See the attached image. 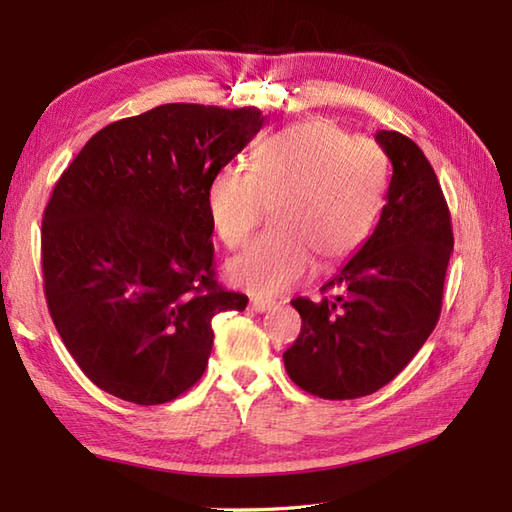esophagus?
I'll return each instance as SVG.
<instances>
[{
	"label": "esophagus",
	"instance_id": "1",
	"mask_svg": "<svg viewBox=\"0 0 512 512\" xmlns=\"http://www.w3.org/2000/svg\"><path fill=\"white\" fill-rule=\"evenodd\" d=\"M250 308H253L255 312H270L275 308V303L264 301V299H253V301H250Z\"/></svg>",
	"mask_w": 512,
	"mask_h": 512
}]
</instances>
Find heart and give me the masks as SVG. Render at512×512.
<instances>
[{
    "label": "heart",
    "instance_id": "heart-1",
    "mask_svg": "<svg viewBox=\"0 0 512 512\" xmlns=\"http://www.w3.org/2000/svg\"><path fill=\"white\" fill-rule=\"evenodd\" d=\"M387 191V160L374 140L310 118L273 134L248 169L226 165L206 187V213L226 248L244 246L273 206L277 228L228 264L233 284L275 297L306 277L314 259L336 266L372 235Z\"/></svg>",
    "mask_w": 512,
    "mask_h": 512
}]
</instances>
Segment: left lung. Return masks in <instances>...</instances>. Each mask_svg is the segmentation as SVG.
Instances as JSON below:
<instances>
[{"label": "left lung", "instance_id": "obj_1", "mask_svg": "<svg viewBox=\"0 0 512 512\" xmlns=\"http://www.w3.org/2000/svg\"><path fill=\"white\" fill-rule=\"evenodd\" d=\"M391 162L380 220L321 290L292 299L301 334L284 352L292 383L325 400L369 396L394 380L436 328L453 250L451 213L422 149L378 132Z\"/></svg>", "mask_w": 512, "mask_h": 512}]
</instances>
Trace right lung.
I'll return each instance as SVG.
<instances>
[{
    "label": "right lung",
    "mask_w": 512,
    "mask_h": 512,
    "mask_svg": "<svg viewBox=\"0 0 512 512\" xmlns=\"http://www.w3.org/2000/svg\"><path fill=\"white\" fill-rule=\"evenodd\" d=\"M257 107L167 103L96 132L43 211V292L96 387L162 405L202 378L211 321L246 295L213 270L206 187L262 129Z\"/></svg>",
    "instance_id": "add662e5"
}]
</instances>
